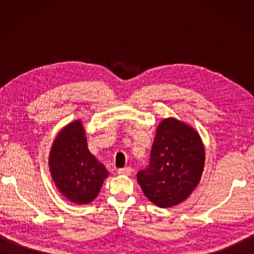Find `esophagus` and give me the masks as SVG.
<instances>
[{
  "instance_id": "esophagus-1",
  "label": "esophagus",
  "mask_w": 254,
  "mask_h": 254,
  "mask_svg": "<svg viewBox=\"0 0 254 254\" xmlns=\"http://www.w3.org/2000/svg\"><path fill=\"white\" fill-rule=\"evenodd\" d=\"M118 174L121 176H130L132 174V168L131 167H124V168L118 170Z\"/></svg>"
}]
</instances>
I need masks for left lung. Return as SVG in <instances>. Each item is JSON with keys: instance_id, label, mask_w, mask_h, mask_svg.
<instances>
[{"instance_id": "left-lung-1", "label": "left lung", "mask_w": 254, "mask_h": 254, "mask_svg": "<svg viewBox=\"0 0 254 254\" xmlns=\"http://www.w3.org/2000/svg\"><path fill=\"white\" fill-rule=\"evenodd\" d=\"M204 163V144L195 128L166 118L156 128L149 166L137 172V182L150 202L161 208L172 207L197 187Z\"/></svg>"}]
</instances>
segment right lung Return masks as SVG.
Masks as SVG:
<instances>
[{"label": "right lung", "instance_id": "obj_1", "mask_svg": "<svg viewBox=\"0 0 254 254\" xmlns=\"http://www.w3.org/2000/svg\"><path fill=\"white\" fill-rule=\"evenodd\" d=\"M85 133L80 120L68 123L58 133L49 155L50 174L59 192L78 205L94 201L109 176L89 152Z\"/></svg>", "mask_w": 254, "mask_h": 254}]
</instances>
